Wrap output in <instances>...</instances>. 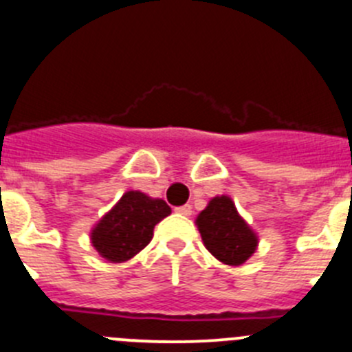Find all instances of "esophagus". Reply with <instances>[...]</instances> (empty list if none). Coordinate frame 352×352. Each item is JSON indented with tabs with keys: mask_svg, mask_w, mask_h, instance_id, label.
<instances>
[{
	"mask_svg": "<svg viewBox=\"0 0 352 352\" xmlns=\"http://www.w3.org/2000/svg\"><path fill=\"white\" fill-rule=\"evenodd\" d=\"M175 211L179 214H182V217H190V214H192V208H190V204H184V206L175 208Z\"/></svg>",
	"mask_w": 352,
	"mask_h": 352,
	"instance_id": "obj_1",
	"label": "esophagus"
}]
</instances>
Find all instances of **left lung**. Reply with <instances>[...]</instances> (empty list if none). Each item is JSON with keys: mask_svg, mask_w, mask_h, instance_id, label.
<instances>
[{"mask_svg": "<svg viewBox=\"0 0 352 352\" xmlns=\"http://www.w3.org/2000/svg\"><path fill=\"white\" fill-rule=\"evenodd\" d=\"M196 225L208 251L218 261L239 267L256 251L258 237L228 196H217L197 214Z\"/></svg>", "mask_w": 352, "mask_h": 352, "instance_id": "obj_1", "label": "left lung"}]
</instances>
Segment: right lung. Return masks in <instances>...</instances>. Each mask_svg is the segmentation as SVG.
Wrapping results in <instances>:
<instances>
[{"label":"right lung","instance_id":"right-lung-1","mask_svg":"<svg viewBox=\"0 0 352 352\" xmlns=\"http://www.w3.org/2000/svg\"><path fill=\"white\" fill-rule=\"evenodd\" d=\"M172 213L163 199L129 190L91 232L94 249L111 263L134 258L153 239L155 225Z\"/></svg>","mask_w":352,"mask_h":352}]
</instances>
